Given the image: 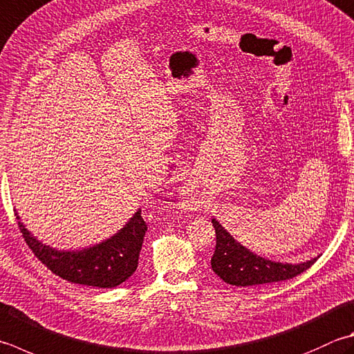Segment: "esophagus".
Here are the masks:
<instances>
[{"instance_id": "obj_1", "label": "esophagus", "mask_w": 354, "mask_h": 354, "mask_svg": "<svg viewBox=\"0 0 354 354\" xmlns=\"http://www.w3.org/2000/svg\"><path fill=\"white\" fill-rule=\"evenodd\" d=\"M189 196H190V195H189Z\"/></svg>"}]
</instances>
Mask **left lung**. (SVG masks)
Returning <instances> with one entry per match:
<instances>
[{
	"instance_id": "obj_1",
	"label": "left lung",
	"mask_w": 354,
	"mask_h": 354,
	"mask_svg": "<svg viewBox=\"0 0 354 354\" xmlns=\"http://www.w3.org/2000/svg\"><path fill=\"white\" fill-rule=\"evenodd\" d=\"M216 233V248L212 256V268L221 279L236 287H252L292 279L306 272L317 258L302 264H282L268 261L247 250L216 219H212Z\"/></svg>"
}]
</instances>
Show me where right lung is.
Listing matches in <instances>:
<instances>
[{
    "label": "right lung",
    "mask_w": 354,
    "mask_h": 354,
    "mask_svg": "<svg viewBox=\"0 0 354 354\" xmlns=\"http://www.w3.org/2000/svg\"><path fill=\"white\" fill-rule=\"evenodd\" d=\"M15 214L19 219L18 213ZM18 227L26 244L52 273L68 282L100 288L120 286L136 272L144 234L147 232L141 210H138L115 236L101 244L78 252H59L32 236L21 221Z\"/></svg>",
    "instance_id": "add662e5"
}]
</instances>
